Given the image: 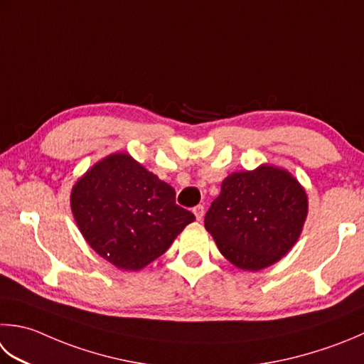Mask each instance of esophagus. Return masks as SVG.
Masks as SVG:
<instances>
[{"label":"esophagus","instance_id":"1","mask_svg":"<svg viewBox=\"0 0 364 364\" xmlns=\"http://www.w3.org/2000/svg\"><path fill=\"white\" fill-rule=\"evenodd\" d=\"M194 215H196V218H197V220H200L202 218H203V213H205V208H203V205H197V206H194Z\"/></svg>","mask_w":364,"mask_h":364}]
</instances>
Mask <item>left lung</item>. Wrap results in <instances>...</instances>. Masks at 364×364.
<instances>
[{
    "mask_svg": "<svg viewBox=\"0 0 364 364\" xmlns=\"http://www.w3.org/2000/svg\"><path fill=\"white\" fill-rule=\"evenodd\" d=\"M308 197L282 168L262 166L254 172L232 173L205 215L220 254L247 272L273 265L300 237Z\"/></svg>",
    "mask_w": 364,
    "mask_h": 364,
    "instance_id": "1",
    "label": "left lung"
}]
</instances>
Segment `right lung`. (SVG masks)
Segmentation results:
<instances>
[{
	"label": "right lung",
	"instance_id": "obj_1",
	"mask_svg": "<svg viewBox=\"0 0 364 364\" xmlns=\"http://www.w3.org/2000/svg\"><path fill=\"white\" fill-rule=\"evenodd\" d=\"M75 223L87 243L121 269L135 272L167 251L196 216L175 202V189L135 162L112 154L75 183Z\"/></svg>",
	"mask_w": 364,
	"mask_h": 364
}]
</instances>
